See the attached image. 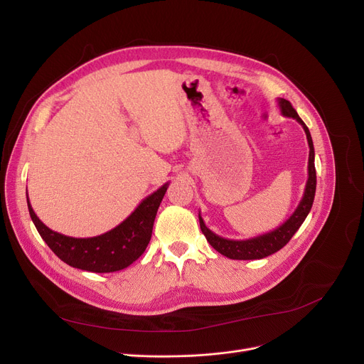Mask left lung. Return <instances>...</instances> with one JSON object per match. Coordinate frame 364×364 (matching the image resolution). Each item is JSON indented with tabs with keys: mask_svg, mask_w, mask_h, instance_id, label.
<instances>
[{
	"mask_svg": "<svg viewBox=\"0 0 364 364\" xmlns=\"http://www.w3.org/2000/svg\"><path fill=\"white\" fill-rule=\"evenodd\" d=\"M278 107L279 111L284 117H289L294 118L296 121L301 124L306 137H307V143H309V165H307V181H306V188L303 193V198L299 203V206L296 208V210L293 212V215L288 218V220L279 225L278 228L253 237V238H246V240H230V238H224L221 235L215 234L213 231H210L206 225L203 218L200 216L199 212V223H200V230L205 234L206 240L209 241V245L216 250L220 252L221 255L230 257V259H235V260H255V259H263L266 256H269L278 250H281L291 237L297 232V230L301 227V224L304 223V220L307 218L313 200H314V193H316V168H314V148H313V140L310 136V132L307 129V126L304 124V121L299 117L297 111L293 108V105L289 104V101L284 100V98H278Z\"/></svg>",
	"mask_w": 364,
	"mask_h": 364,
	"instance_id": "obj_1",
	"label": "left lung"
}]
</instances>
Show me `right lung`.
<instances>
[{
  "label": "right lung",
  "mask_w": 364,
  "mask_h": 364,
  "mask_svg": "<svg viewBox=\"0 0 364 364\" xmlns=\"http://www.w3.org/2000/svg\"><path fill=\"white\" fill-rule=\"evenodd\" d=\"M168 186L165 183L152 195L144 198L119 225L89 238L68 237L48 228L36 216L29 198L28 208L42 240L63 262L82 271L108 274L127 268L146 250L152 237L155 216Z\"/></svg>",
  "instance_id": "right-lung-1"
}]
</instances>
